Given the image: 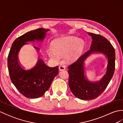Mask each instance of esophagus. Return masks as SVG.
I'll return each mask as SVG.
<instances>
[{"instance_id":"obj_1","label":"esophagus","mask_w":123,"mask_h":123,"mask_svg":"<svg viewBox=\"0 0 123 123\" xmlns=\"http://www.w3.org/2000/svg\"><path fill=\"white\" fill-rule=\"evenodd\" d=\"M59 69L60 71H63V70H65L66 69V67H65V66H60L59 68Z\"/></svg>"}]
</instances>
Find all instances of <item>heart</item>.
I'll use <instances>...</instances> for the list:
<instances>
[{
  "label": "heart",
  "mask_w": 123,
  "mask_h": 123,
  "mask_svg": "<svg viewBox=\"0 0 123 123\" xmlns=\"http://www.w3.org/2000/svg\"><path fill=\"white\" fill-rule=\"evenodd\" d=\"M84 45L83 41L74 36L58 38L53 42V49L48 50L49 57L55 62L61 59V56L66 54L68 61L72 62L78 58Z\"/></svg>",
  "instance_id": "heart-1"
}]
</instances>
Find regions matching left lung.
Listing matches in <instances>:
<instances>
[{
	"label": "left lung",
	"instance_id": "1",
	"mask_svg": "<svg viewBox=\"0 0 123 123\" xmlns=\"http://www.w3.org/2000/svg\"><path fill=\"white\" fill-rule=\"evenodd\" d=\"M88 34L92 40L90 49L68 67L70 90L76 97L85 100L95 99L104 92L113 76L115 66V52L111 43L103 36ZM93 53H103L108 59L105 74L96 82H89L84 75L85 60Z\"/></svg>",
	"mask_w": 123,
	"mask_h": 123
}]
</instances>
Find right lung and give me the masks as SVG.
<instances>
[{
	"mask_svg": "<svg viewBox=\"0 0 123 123\" xmlns=\"http://www.w3.org/2000/svg\"><path fill=\"white\" fill-rule=\"evenodd\" d=\"M49 31L40 28L19 36L13 42L8 56V68L12 82L23 95L28 98H37L45 93L59 74V67H49L43 60L39 59L34 67L26 69L19 63L18 52L28 42L42 41Z\"/></svg>",
	"mask_w": 123,
	"mask_h": 123,
	"instance_id": "right-lung-1",
	"label": "right lung"
}]
</instances>
